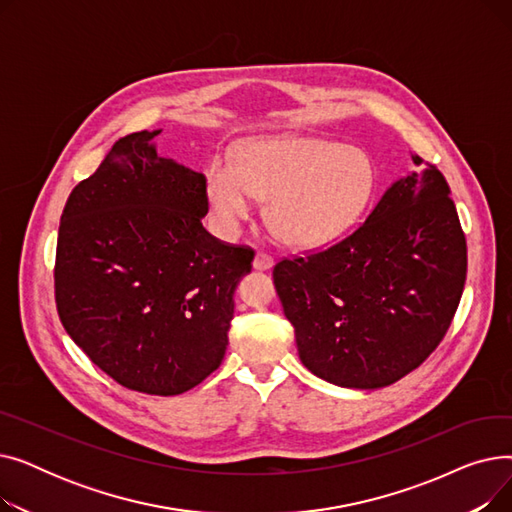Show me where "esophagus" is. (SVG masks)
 <instances>
[{"instance_id":"34e87169","label":"esophagus","mask_w":512,"mask_h":512,"mask_svg":"<svg viewBox=\"0 0 512 512\" xmlns=\"http://www.w3.org/2000/svg\"><path fill=\"white\" fill-rule=\"evenodd\" d=\"M272 267H274V259H272L270 255H265V253H257V255H255V259H253V270L265 272V270H272Z\"/></svg>"}]
</instances>
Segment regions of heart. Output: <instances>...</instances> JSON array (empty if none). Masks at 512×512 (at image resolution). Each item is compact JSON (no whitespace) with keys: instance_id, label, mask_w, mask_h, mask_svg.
Listing matches in <instances>:
<instances>
[{"instance_id":"obj_1","label":"heart","mask_w":512,"mask_h":512,"mask_svg":"<svg viewBox=\"0 0 512 512\" xmlns=\"http://www.w3.org/2000/svg\"><path fill=\"white\" fill-rule=\"evenodd\" d=\"M375 188L371 155L357 145L317 137L261 139L236 164L218 159L207 170L211 222L224 238L240 232L255 199H267V220L292 247L317 249L348 232Z\"/></svg>"}]
</instances>
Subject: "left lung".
<instances>
[{"mask_svg": "<svg viewBox=\"0 0 512 512\" xmlns=\"http://www.w3.org/2000/svg\"><path fill=\"white\" fill-rule=\"evenodd\" d=\"M413 164L353 234L274 267L303 365L340 388H384L419 367L461 301L467 242L448 182Z\"/></svg>", "mask_w": 512, "mask_h": 512, "instance_id": "8db88e82", "label": "left lung"}]
</instances>
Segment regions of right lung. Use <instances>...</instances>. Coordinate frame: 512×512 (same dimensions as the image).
Instances as JSON below:
<instances>
[{
  "label": "right lung",
  "mask_w": 512,
  "mask_h": 512,
  "mask_svg": "<svg viewBox=\"0 0 512 512\" xmlns=\"http://www.w3.org/2000/svg\"><path fill=\"white\" fill-rule=\"evenodd\" d=\"M161 130L116 141L70 193L56 303L68 336L128 390L176 396L220 367L253 251L203 228L205 176L157 155Z\"/></svg>",
  "instance_id": "1"
}]
</instances>
